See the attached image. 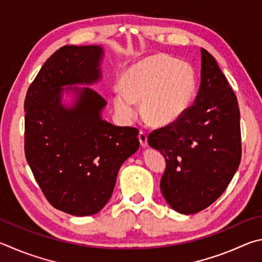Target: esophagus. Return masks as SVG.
<instances>
[{"instance_id":"34e87169","label":"esophagus","mask_w":262,"mask_h":262,"mask_svg":"<svg viewBox=\"0 0 262 262\" xmlns=\"http://www.w3.org/2000/svg\"><path fill=\"white\" fill-rule=\"evenodd\" d=\"M138 139L140 141V145L143 146V147H146V146H147V135H146L145 132H143V131L139 132Z\"/></svg>"}]
</instances>
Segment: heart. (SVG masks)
Listing matches in <instances>:
<instances>
[{
    "label": "heart",
    "mask_w": 262,
    "mask_h": 262,
    "mask_svg": "<svg viewBox=\"0 0 262 262\" xmlns=\"http://www.w3.org/2000/svg\"><path fill=\"white\" fill-rule=\"evenodd\" d=\"M121 91L113 96L119 118L131 122L136 103L141 102V115L149 124L163 127L176 123L194 99L195 72L190 64L166 54H155L132 64L122 73Z\"/></svg>",
    "instance_id": "obj_1"
}]
</instances>
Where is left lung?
Segmentation results:
<instances>
[{
    "label": "left lung",
    "instance_id": "1",
    "mask_svg": "<svg viewBox=\"0 0 262 262\" xmlns=\"http://www.w3.org/2000/svg\"><path fill=\"white\" fill-rule=\"evenodd\" d=\"M201 82L194 104L176 123L154 130L150 147L166 158L160 187L172 209L195 214L220 198L241 163L237 98L215 58L201 48Z\"/></svg>",
    "mask_w": 262,
    "mask_h": 262
}]
</instances>
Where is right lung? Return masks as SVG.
I'll return each mask as SVG.
<instances>
[{"label":"right lung","instance_id":"obj_1","mask_svg":"<svg viewBox=\"0 0 262 262\" xmlns=\"http://www.w3.org/2000/svg\"><path fill=\"white\" fill-rule=\"evenodd\" d=\"M102 56L100 46L61 47L40 69L24 103L25 157L35 181L53 207L76 216L104 207L119 168L139 148L138 128L102 121L107 102L95 90L75 87V104L61 103L62 86L100 79Z\"/></svg>","mask_w":262,"mask_h":262}]
</instances>
